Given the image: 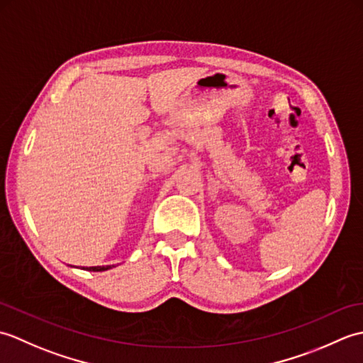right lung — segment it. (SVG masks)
<instances>
[{
    "label": "right lung",
    "instance_id": "obj_1",
    "mask_svg": "<svg viewBox=\"0 0 363 363\" xmlns=\"http://www.w3.org/2000/svg\"><path fill=\"white\" fill-rule=\"evenodd\" d=\"M115 265H98V267H81V269H86V272H107V269L113 268Z\"/></svg>",
    "mask_w": 363,
    "mask_h": 363
}]
</instances>
